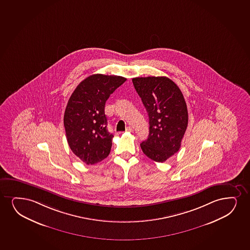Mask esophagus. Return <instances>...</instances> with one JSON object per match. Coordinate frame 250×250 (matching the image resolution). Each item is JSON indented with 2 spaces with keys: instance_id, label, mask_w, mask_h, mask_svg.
I'll return each instance as SVG.
<instances>
[{
  "instance_id": "obj_1",
  "label": "esophagus",
  "mask_w": 250,
  "mask_h": 250,
  "mask_svg": "<svg viewBox=\"0 0 250 250\" xmlns=\"http://www.w3.org/2000/svg\"><path fill=\"white\" fill-rule=\"evenodd\" d=\"M126 131H127V132H133V126H127V127H126Z\"/></svg>"
}]
</instances>
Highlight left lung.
<instances>
[{
    "mask_svg": "<svg viewBox=\"0 0 250 250\" xmlns=\"http://www.w3.org/2000/svg\"><path fill=\"white\" fill-rule=\"evenodd\" d=\"M132 81L149 116V137L140 147L149 158L164 162L179 150L186 132L188 114L184 95L167 77H139Z\"/></svg>",
    "mask_w": 250,
    "mask_h": 250,
    "instance_id": "obj_1",
    "label": "left lung"
}]
</instances>
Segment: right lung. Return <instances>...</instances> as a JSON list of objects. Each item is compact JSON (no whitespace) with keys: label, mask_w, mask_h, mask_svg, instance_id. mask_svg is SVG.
Segmentation results:
<instances>
[{"label":"right lung","mask_w":250,"mask_h":250,"mask_svg":"<svg viewBox=\"0 0 250 250\" xmlns=\"http://www.w3.org/2000/svg\"><path fill=\"white\" fill-rule=\"evenodd\" d=\"M126 79L93 74L77 86L64 113V127L70 149L87 165L107 157L113 134L108 132L104 104Z\"/></svg>","instance_id":"1"}]
</instances>
